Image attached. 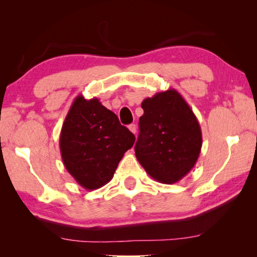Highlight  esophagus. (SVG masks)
Listing matches in <instances>:
<instances>
[{
	"label": "esophagus",
	"mask_w": 257,
	"mask_h": 257,
	"mask_svg": "<svg viewBox=\"0 0 257 257\" xmlns=\"http://www.w3.org/2000/svg\"><path fill=\"white\" fill-rule=\"evenodd\" d=\"M129 130L130 132H132L134 135H136V133H137V125L135 124V123H132V124H129Z\"/></svg>",
	"instance_id": "1"
}]
</instances>
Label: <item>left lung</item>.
Segmentation results:
<instances>
[{"instance_id":"obj_1","label":"left lung","mask_w":257,"mask_h":257,"mask_svg":"<svg viewBox=\"0 0 257 257\" xmlns=\"http://www.w3.org/2000/svg\"><path fill=\"white\" fill-rule=\"evenodd\" d=\"M135 154L145 171L162 184H176L188 173L202 149V130L193 110L176 89L142 102Z\"/></svg>"}]
</instances>
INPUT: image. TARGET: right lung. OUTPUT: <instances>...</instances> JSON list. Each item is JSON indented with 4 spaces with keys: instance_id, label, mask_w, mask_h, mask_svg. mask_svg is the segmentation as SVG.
<instances>
[{
    "instance_id": "obj_1",
    "label": "right lung",
    "mask_w": 257,
    "mask_h": 257,
    "mask_svg": "<svg viewBox=\"0 0 257 257\" xmlns=\"http://www.w3.org/2000/svg\"><path fill=\"white\" fill-rule=\"evenodd\" d=\"M135 136L99 99L78 95L64 119L60 134L63 164L78 184L87 190L110 181Z\"/></svg>"
}]
</instances>
